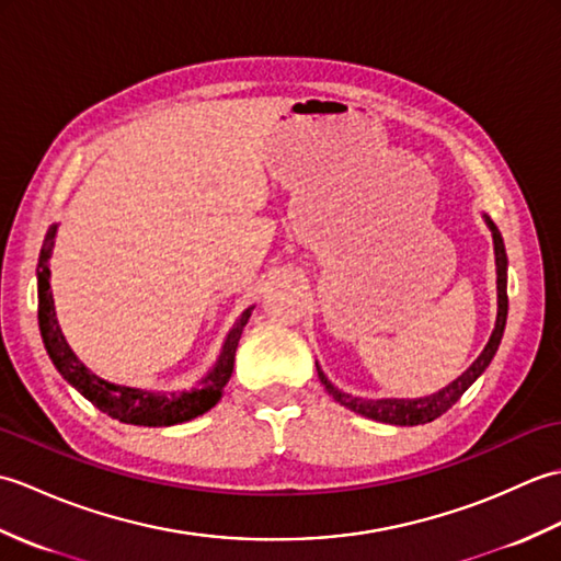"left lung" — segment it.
I'll return each instance as SVG.
<instances>
[{"label":"left lung","instance_id":"1","mask_svg":"<svg viewBox=\"0 0 561 561\" xmlns=\"http://www.w3.org/2000/svg\"><path fill=\"white\" fill-rule=\"evenodd\" d=\"M484 221L490 226L492 238H494V260H496V323L492 330V337L486 342V347L482 350V354L478 359L472 362V366L465 371L462 376H458L453 383H448L446 388H440L434 396H426V398H380V400H368V398H356L350 396V392H342L340 388H335L328 380V376L320 371L318 366V378L320 383L325 386V390L330 392L332 398H335L344 408L368 416V420H376V422H383V424H396V426H416V424H426V422H434L436 416H440L444 412H448L453 404L460 400V396L465 390H468L474 380H478L484 368L492 364L494 354L499 350V344H502L504 337V328H506V316H508V294H506V267H508V260H506V248H504V238L499 233L496 224L486 217L484 214Z\"/></svg>","mask_w":561,"mask_h":561}]
</instances>
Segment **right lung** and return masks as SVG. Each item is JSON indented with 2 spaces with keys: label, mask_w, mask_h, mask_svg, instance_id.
<instances>
[{
  "label": "right lung",
  "mask_w": 561,
  "mask_h": 561,
  "mask_svg": "<svg viewBox=\"0 0 561 561\" xmlns=\"http://www.w3.org/2000/svg\"><path fill=\"white\" fill-rule=\"evenodd\" d=\"M55 236H57V224H53L50 229H47L43 248H41V257H38V325H41V337H43L45 350L50 354L55 368L62 374L67 383L75 386L81 396L91 404H96L101 412L125 424L173 426V424L195 420V416L211 410L214 404L221 400V392L233 374L238 340H241V332L255 306L245 308L241 318L236 320V325L231 328L229 335H226L217 364H214L211 371L199 380L197 388L183 390V392H153V390H139V388L108 383V380L91 374L89 368L77 359V354L71 352L62 330L57 325L55 301L50 291V267H47L50 265V255L55 248Z\"/></svg>",
  "instance_id": "obj_1"
}]
</instances>
